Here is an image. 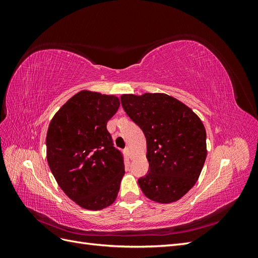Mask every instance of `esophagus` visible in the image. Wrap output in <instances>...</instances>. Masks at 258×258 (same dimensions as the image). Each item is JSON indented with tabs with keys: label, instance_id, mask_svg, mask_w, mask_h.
<instances>
[{
	"label": "esophagus",
	"instance_id": "34e87169",
	"mask_svg": "<svg viewBox=\"0 0 258 258\" xmlns=\"http://www.w3.org/2000/svg\"><path fill=\"white\" fill-rule=\"evenodd\" d=\"M124 153H126V155L128 156V157H131V154H130V148L129 147H126V148H124Z\"/></svg>",
	"mask_w": 258,
	"mask_h": 258
}]
</instances>
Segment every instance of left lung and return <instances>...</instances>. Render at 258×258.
I'll list each match as a JSON object with an SVG mask.
<instances>
[{
    "mask_svg": "<svg viewBox=\"0 0 258 258\" xmlns=\"http://www.w3.org/2000/svg\"><path fill=\"white\" fill-rule=\"evenodd\" d=\"M124 112L146 138L150 169L139 185L159 204L181 199L196 184L207 158L204 123L181 101L166 93L122 95Z\"/></svg>",
    "mask_w": 258,
    "mask_h": 258,
    "instance_id": "obj_1",
    "label": "left lung"
}]
</instances>
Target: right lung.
<instances>
[{
	"mask_svg": "<svg viewBox=\"0 0 258 258\" xmlns=\"http://www.w3.org/2000/svg\"><path fill=\"white\" fill-rule=\"evenodd\" d=\"M115 96L82 90L54 114L46 136L47 162L67 196L87 210L111 206L124 174L106 123L119 107Z\"/></svg>",
	"mask_w": 258,
	"mask_h": 258,
	"instance_id": "obj_1",
	"label": "right lung"
}]
</instances>
